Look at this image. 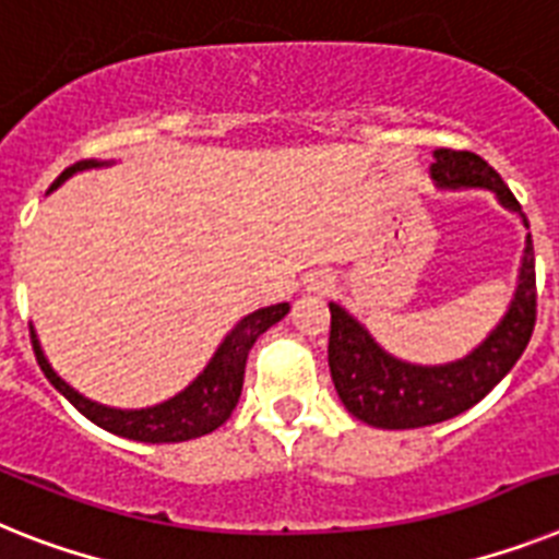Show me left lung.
Returning <instances> with one entry per match:
<instances>
[{
	"label": "left lung",
	"mask_w": 559,
	"mask_h": 559,
	"mask_svg": "<svg viewBox=\"0 0 559 559\" xmlns=\"http://www.w3.org/2000/svg\"><path fill=\"white\" fill-rule=\"evenodd\" d=\"M431 179L442 191H491L506 211L520 216L528 228L523 207L486 159L472 151H435ZM331 336L329 366L334 389L357 419L373 428H423L468 412L523 357L537 320V285H534V246L525 234L518 288L509 311L488 331L483 343L465 357L442 366L405 362L382 348L357 317L329 302Z\"/></svg>",
	"instance_id": "left-lung-1"
}]
</instances>
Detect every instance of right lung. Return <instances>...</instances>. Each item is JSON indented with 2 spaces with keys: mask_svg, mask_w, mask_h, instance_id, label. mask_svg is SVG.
I'll return each mask as SVG.
<instances>
[{
  "mask_svg": "<svg viewBox=\"0 0 559 559\" xmlns=\"http://www.w3.org/2000/svg\"><path fill=\"white\" fill-rule=\"evenodd\" d=\"M114 163H99V159H82V163L71 165L59 174V179L50 186L59 188L68 177L80 174V170L105 168ZM288 302H276V306L260 308V311L248 313L225 334L219 348L214 352L211 362L197 373V380L188 382L179 394L168 396L165 403L147 405V408H110V405L94 403L76 389H71L68 382L50 368L48 357L41 352L36 331L31 329V343H34V354L50 385L68 400L80 414H85L91 423L99 428L119 435L124 440L136 442H186L197 440L202 435H211L223 426L230 412L237 408L239 394H242V377H246V359L248 352L257 343V336H262L271 325L283 320L288 313Z\"/></svg>",
  "mask_w": 559,
  "mask_h": 559,
  "instance_id": "1",
  "label": "right lung"
}]
</instances>
